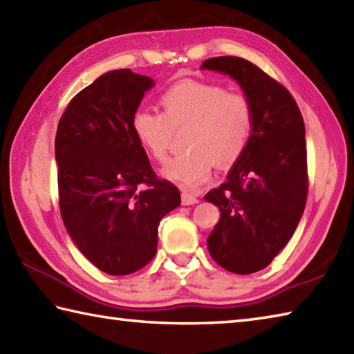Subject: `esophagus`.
<instances>
[{"mask_svg": "<svg viewBox=\"0 0 354 354\" xmlns=\"http://www.w3.org/2000/svg\"><path fill=\"white\" fill-rule=\"evenodd\" d=\"M197 202H198L197 196L191 194V192H188V191H183L182 192V203L183 205H196Z\"/></svg>", "mask_w": 354, "mask_h": 354, "instance_id": "1", "label": "esophagus"}]
</instances>
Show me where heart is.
Wrapping results in <instances>:
<instances>
[{"mask_svg": "<svg viewBox=\"0 0 354 354\" xmlns=\"http://www.w3.org/2000/svg\"><path fill=\"white\" fill-rule=\"evenodd\" d=\"M162 112L137 109L132 131L148 154L165 162L174 131L188 128L185 146L171 158L162 174L186 189H196L209 178L216 162L222 168L234 165L250 143L252 106L246 95L206 82L172 86L160 100Z\"/></svg>", "mask_w": 354, "mask_h": 354, "instance_id": "b5f03b06", "label": "heart"}]
</instances>
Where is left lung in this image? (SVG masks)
Wrapping results in <instances>:
<instances>
[{
    "instance_id": "obj_1",
    "label": "left lung",
    "mask_w": 354,
    "mask_h": 354,
    "mask_svg": "<svg viewBox=\"0 0 354 354\" xmlns=\"http://www.w3.org/2000/svg\"><path fill=\"white\" fill-rule=\"evenodd\" d=\"M202 69L228 73L252 106L242 157L205 200L220 209L208 237L211 257L236 274L268 266L295 234L308 196L305 124L283 84L239 57L205 59Z\"/></svg>"
}]
</instances>
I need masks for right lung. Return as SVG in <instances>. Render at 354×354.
I'll list each match as a JSON object with an SVG mask.
<instances>
[{
    "instance_id": "obj_1",
    "label": "right lung",
    "mask_w": 354,
    "mask_h": 354,
    "mask_svg": "<svg viewBox=\"0 0 354 354\" xmlns=\"http://www.w3.org/2000/svg\"><path fill=\"white\" fill-rule=\"evenodd\" d=\"M149 77L103 73L71 100L55 137L58 205L73 243L98 270L126 276L157 252L158 223L180 205L132 131Z\"/></svg>"
}]
</instances>
